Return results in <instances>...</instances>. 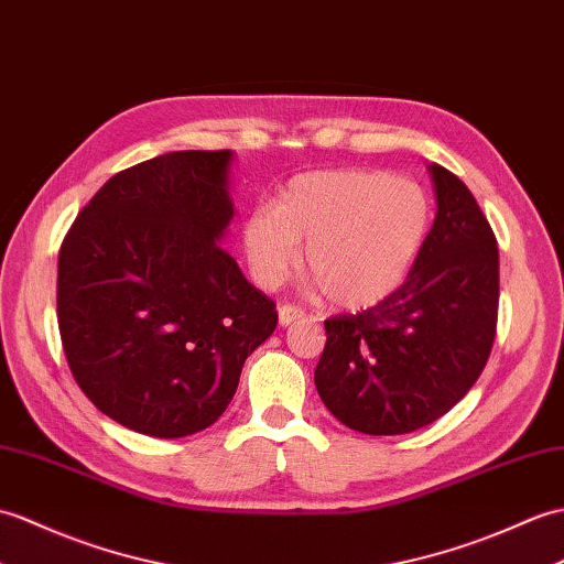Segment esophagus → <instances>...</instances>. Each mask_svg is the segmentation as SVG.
<instances>
[{
  "instance_id": "34e87169",
  "label": "esophagus",
  "mask_w": 564,
  "mask_h": 564,
  "mask_svg": "<svg viewBox=\"0 0 564 564\" xmlns=\"http://www.w3.org/2000/svg\"><path fill=\"white\" fill-rule=\"evenodd\" d=\"M303 317H305V312L300 310L297 305H281V307H279V322H281L283 326L293 324V322L303 319Z\"/></svg>"
}]
</instances>
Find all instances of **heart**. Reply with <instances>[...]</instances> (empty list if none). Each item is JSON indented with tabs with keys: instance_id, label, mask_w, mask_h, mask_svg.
I'll return each mask as SVG.
<instances>
[{
	"instance_id": "b5f03b06",
	"label": "heart",
	"mask_w": 564,
	"mask_h": 564,
	"mask_svg": "<svg viewBox=\"0 0 564 564\" xmlns=\"http://www.w3.org/2000/svg\"><path fill=\"white\" fill-rule=\"evenodd\" d=\"M432 202L413 180L370 170H322L288 182L276 208H254L242 228L254 279L273 288L305 242V269L334 305L370 307L391 295L421 257Z\"/></svg>"
}]
</instances>
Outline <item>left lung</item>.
<instances>
[{
    "label": "left lung",
    "mask_w": 564,
    "mask_h": 564,
    "mask_svg": "<svg viewBox=\"0 0 564 564\" xmlns=\"http://www.w3.org/2000/svg\"><path fill=\"white\" fill-rule=\"evenodd\" d=\"M437 216L394 293L324 322L314 384L326 409L365 435H405L437 421L476 384L490 358L500 254L464 182L430 165Z\"/></svg>",
    "instance_id": "obj_1"
}]
</instances>
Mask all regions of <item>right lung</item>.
Segmentation results:
<instances>
[{
    "mask_svg": "<svg viewBox=\"0 0 564 564\" xmlns=\"http://www.w3.org/2000/svg\"><path fill=\"white\" fill-rule=\"evenodd\" d=\"M230 151H173L110 177L57 259L69 370L115 423L151 437L214 425L247 356L276 329L273 300L218 245L232 218Z\"/></svg>",
    "mask_w": 564,
    "mask_h": 564,
    "instance_id": "add662e5",
    "label": "right lung"
}]
</instances>
